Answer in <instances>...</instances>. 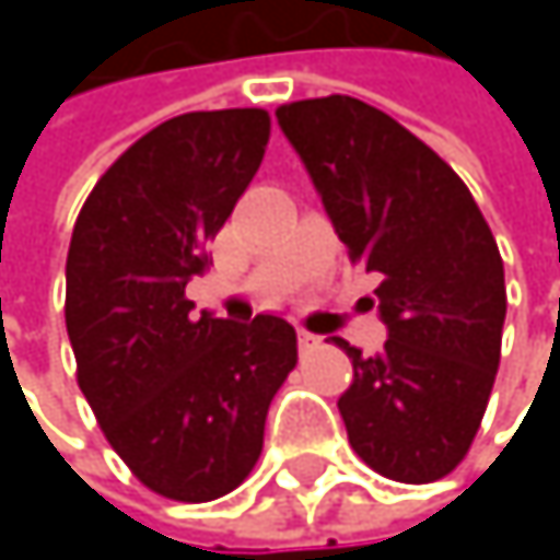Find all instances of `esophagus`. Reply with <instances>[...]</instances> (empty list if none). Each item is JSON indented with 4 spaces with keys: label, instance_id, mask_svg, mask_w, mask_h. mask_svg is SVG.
<instances>
[{
    "label": "esophagus",
    "instance_id": "obj_1",
    "mask_svg": "<svg viewBox=\"0 0 560 560\" xmlns=\"http://www.w3.org/2000/svg\"><path fill=\"white\" fill-rule=\"evenodd\" d=\"M320 343V337L317 334H311V330H298V347L301 350H314Z\"/></svg>",
    "mask_w": 560,
    "mask_h": 560
}]
</instances>
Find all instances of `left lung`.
Listing matches in <instances>:
<instances>
[{
  "mask_svg": "<svg viewBox=\"0 0 560 560\" xmlns=\"http://www.w3.org/2000/svg\"><path fill=\"white\" fill-rule=\"evenodd\" d=\"M353 262L380 276L389 327L353 360L337 408L350 447L398 483H434L470 451L500 370L503 259L474 194L434 149L353 96L276 109Z\"/></svg>",
  "mask_w": 560,
  "mask_h": 560,
  "instance_id": "1",
  "label": "left lung"
}]
</instances>
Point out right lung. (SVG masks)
Masks as SVG:
<instances>
[{"instance_id":"obj_1","label":"right lung","mask_w":560,"mask_h":560,"mask_svg":"<svg viewBox=\"0 0 560 560\" xmlns=\"http://www.w3.org/2000/svg\"><path fill=\"white\" fill-rule=\"evenodd\" d=\"M269 129L266 109L155 126L96 180L67 249L77 386L139 483L177 503L220 500L253 474L269 405L298 363L288 320L197 317L184 294L262 165Z\"/></svg>"}]
</instances>
